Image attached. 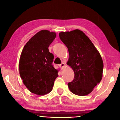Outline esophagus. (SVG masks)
Masks as SVG:
<instances>
[{
	"instance_id": "1",
	"label": "esophagus",
	"mask_w": 120,
	"mask_h": 120,
	"mask_svg": "<svg viewBox=\"0 0 120 120\" xmlns=\"http://www.w3.org/2000/svg\"><path fill=\"white\" fill-rule=\"evenodd\" d=\"M60 67L61 68V69H63L64 68V66H65V64H64V63H62V64H60Z\"/></svg>"
}]
</instances>
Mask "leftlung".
<instances>
[{
  "instance_id": "1",
  "label": "left lung",
  "mask_w": 120,
  "mask_h": 120,
  "mask_svg": "<svg viewBox=\"0 0 120 120\" xmlns=\"http://www.w3.org/2000/svg\"><path fill=\"white\" fill-rule=\"evenodd\" d=\"M59 37L69 53L67 64L75 73L74 79L68 84L69 90L79 96L88 95L102 78L104 65L100 53L79 30L61 32Z\"/></svg>"
}]
</instances>
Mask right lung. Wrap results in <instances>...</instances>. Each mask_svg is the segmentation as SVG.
<instances>
[{
  "label": "right lung",
  "mask_w": 120,
  "mask_h": 120,
  "mask_svg": "<svg viewBox=\"0 0 120 120\" xmlns=\"http://www.w3.org/2000/svg\"><path fill=\"white\" fill-rule=\"evenodd\" d=\"M56 37L55 32L41 30L24 46L19 62V75L32 93L44 95L51 92L58 70L52 65L54 56L49 46Z\"/></svg>",
  "instance_id": "obj_1"
}]
</instances>
